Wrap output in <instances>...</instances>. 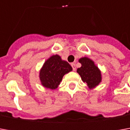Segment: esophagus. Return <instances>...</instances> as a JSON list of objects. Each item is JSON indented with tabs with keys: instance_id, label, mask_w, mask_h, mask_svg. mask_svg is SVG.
<instances>
[{
	"instance_id": "obj_1",
	"label": "esophagus",
	"mask_w": 130,
	"mask_h": 130,
	"mask_svg": "<svg viewBox=\"0 0 130 130\" xmlns=\"http://www.w3.org/2000/svg\"><path fill=\"white\" fill-rule=\"evenodd\" d=\"M72 67L73 69V71H75L76 70V66H75V63H72Z\"/></svg>"
}]
</instances>
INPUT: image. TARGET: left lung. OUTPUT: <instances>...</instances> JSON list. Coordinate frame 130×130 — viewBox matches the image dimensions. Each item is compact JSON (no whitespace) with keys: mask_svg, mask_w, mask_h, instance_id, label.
Returning a JSON list of instances; mask_svg holds the SVG:
<instances>
[{"mask_svg":"<svg viewBox=\"0 0 130 130\" xmlns=\"http://www.w3.org/2000/svg\"><path fill=\"white\" fill-rule=\"evenodd\" d=\"M82 67L78 68L77 72L80 75L84 83L87 85L90 89H93L98 86L102 80L101 72L95 64L92 59L83 57L79 59Z\"/></svg>","mask_w":130,"mask_h":130,"instance_id":"obj_1","label":"left lung"}]
</instances>
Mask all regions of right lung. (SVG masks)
Segmentation results:
<instances>
[{
	"label": "right lung",
	"instance_id": "right-lung-1",
	"mask_svg": "<svg viewBox=\"0 0 130 130\" xmlns=\"http://www.w3.org/2000/svg\"><path fill=\"white\" fill-rule=\"evenodd\" d=\"M72 71L70 64L58 55L47 58L40 71V79L43 87L55 90L60 85L63 77Z\"/></svg>",
	"mask_w": 130,
	"mask_h": 130
}]
</instances>
